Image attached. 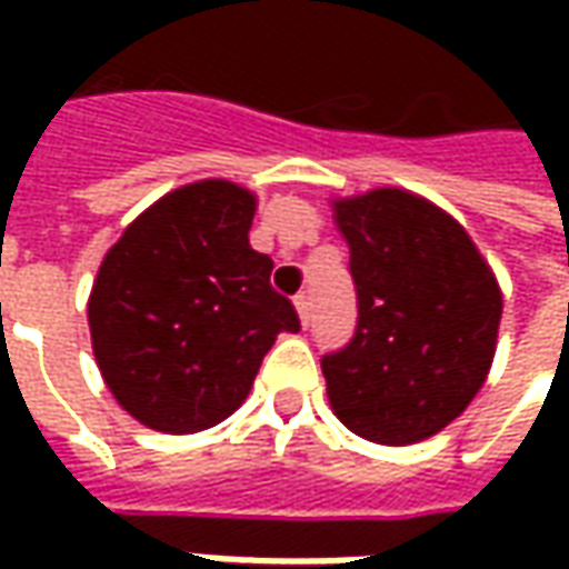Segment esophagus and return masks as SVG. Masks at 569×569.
<instances>
[{
	"mask_svg": "<svg viewBox=\"0 0 569 569\" xmlns=\"http://www.w3.org/2000/svg\"><path fill=\"white\" fill-rule=\"evenodd\" d=\"M295 307H297V313H300V322H303V326H310L313 303H310V295H307V291H300V295L295 297Z\"/></svg>",
	"mask_w": 569,
	"mask_h": 569,
	"instance_id": "34e87169",
	"label": "esophagus"
}]
</instances>
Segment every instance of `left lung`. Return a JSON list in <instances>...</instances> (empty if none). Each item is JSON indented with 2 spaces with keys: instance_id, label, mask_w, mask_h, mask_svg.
I'll return each instance as SVG.
<instances>
[{
  "instance_id": "8db88e82",
  "label": "left lung",
  "mask_w": 569,
  "mask_h": 569,
  "mask_svg": "<svg viewBox=\"0 0 569 569\" xmlns=\"http://www.w3.org/2000/svg\"><path fill=\"white\" fill-rule=\"evenodd\" d=\"M358 326L322 358L332 411L363 440L405 447L456 421L488 380L503 297L459 221L405 189L336 202Z\"/></svg>"
}]
</instances>
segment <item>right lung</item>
Returning <instances> with one entry per match:
<instances>
[{
  "label": "right lung",
  "mask_w": 569,
  "mask_h": 569,
  "mask_svg": "<svg viewBox=\"0 0 569 569\" xmlns=\"http://www.w3.org/2000/svg\"><path fill=\"white\" fill-rule=\"evenodd\" d=\"M256 196L228 180L167 192L107 250L88 300L100 373L144 427L196 433L247 399L295 303L250 247Z\"/></svg>",
  "instance_id": "right-lung-1"
}]
</instances>
